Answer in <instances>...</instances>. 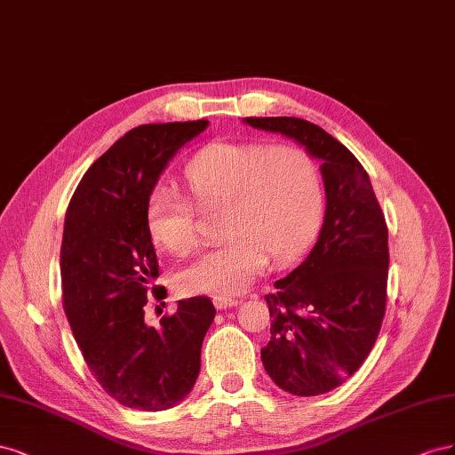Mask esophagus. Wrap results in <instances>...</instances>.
I'll use <instances>...</instances> for the list:
<instances>
[{"label": "esophagus", "mask_w": 455, "mask_h": 455, "mask_svg": "<svg viewBox=\"0 0 455 455\" xmlns=\"http://www.w3.org/2000/svg\"><path fill=\"white\" fill-rule=\"evenodd\" d=\"M213 305L223 310V308H232V307H238L240 301L238 299H232V297H213Z\"/></svg>", "instance_id": "34e87169"}]
</instances>
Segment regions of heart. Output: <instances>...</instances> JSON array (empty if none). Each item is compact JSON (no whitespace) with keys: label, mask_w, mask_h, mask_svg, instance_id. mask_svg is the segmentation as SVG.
Masks as SVG:
<instances>
[{"label":"heart","mask_w":455,"mask_h":455,"mask_svg":"<svg viewBox=\"0 0 455 455\" xmlns=\"http://www.w3.org/2000/svg\"><path fill=\"white\" fill-rule=\"evenodd\" d=\"M185 180L200 212H223L219 232L228 240L177 272L175 288L183 295L248 290L268 255L280 263L301 250L323 210L318 164L299 145L213 142L190 160ZM147 223L152 240L173 255L200 243L196 213L172 188L152 192Z\"/></svg>","instance_id":"heart-1"}]
</instances>
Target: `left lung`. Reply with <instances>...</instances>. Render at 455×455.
<instances>
[{
    "label": "left lung",
    "mask_w": 455,
    "mask_h": 455,
    "mask_svg": "<svg viewBox=\"0 0 455 455\" xmlns=\"http://www.w3.org/2000/svg\"><path fill=\"white\" fill-rule=\"evenodd\" d=\"M243 124L293 139L320 160L323 223L305 261L265 295L272 322L261 360L282 391L323 395L362 366L379 335L388 275L385 217L364 167L320 125L285 116Z\"/></svg>",
    "instance_id": "left-lung-1"
}]
</instances>
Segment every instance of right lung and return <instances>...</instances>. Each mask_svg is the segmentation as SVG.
Segmentation results:
<instances>
[{"mask_svg": "<svg viewBox=\"0 0 455 455\" xmlns=\"http://www.w3.org/2000/svg\"><path fill=\"white\" fill-rule=\"evenodd\" d=\"M207 120L148 124L127 132L82 177L64 219V313L87 368L120 404L160 411L192 391L204 337L215 318L207 297L179 301L147 326V293L160 276L147 223L150 194L173 156Z\"/></svg>", "mask_w": 455, "mask_h": 455, "instance_id": "add662e5", "label": "right lung"}]
</instances>
